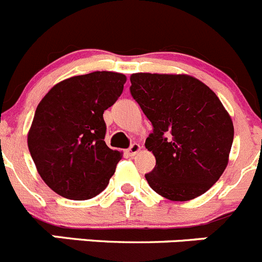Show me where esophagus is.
<instances>
[{
  "label": "esophagus",
  "mask_w": 262,
  "mask_h": 262,
  "mask_svg": "<svg viewBox=\"0 0 262 262\" xmlns=\"http://www.w3.org/2000/svg\"><path fill=\"white\" fill-rule=\"evenodd\" d=\"M139 151H141V146H139L138 143H133V145H132L130 147L128 148V154H129V155H130V156L137 155V154H138Z\"/></svg>",
  "instance_id": "34e87169"
}]
</instances>
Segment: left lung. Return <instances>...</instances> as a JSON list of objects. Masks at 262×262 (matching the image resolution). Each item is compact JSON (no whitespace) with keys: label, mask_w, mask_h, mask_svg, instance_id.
Listing matches in <instances>:
<instances>
[{"label":"left lung","mask_w":262,"mask_h":262,"mask_svg":"<svg viewBox=\"0 0 262 262\" xmlns=\"http://www.w3.org/2000/svg\"><path fill=\"white\" fill-rule=\"evenodd\" d=\"M130 82L154 126L145 143L156 159L145 174L151 189L173 202L208 191L226 169L234 138L233 120L216 93L190 75L138 72Z\"/></svg>","instance_id":"8db88e82"}]
</instances>
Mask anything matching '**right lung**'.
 <instances>
[{
    "label": "right lung",
    "instance_id": "obj_1",
    "mask_svg": "<svg viewBox=\"0 0 262 262\" xmlns=\"http://www.w3.org/2000/svg\"><path fill=\"white\" fill-rule=\"evenodd\" d=\"M125 81V75L110 71L73 76L38 103L27 142L38 174L60 196L92 199L108 185L123 152L104 142L103 112Z\"/></svg>",
    "mask_w": 262,
    "mask_h": 262
}]
</instances>
